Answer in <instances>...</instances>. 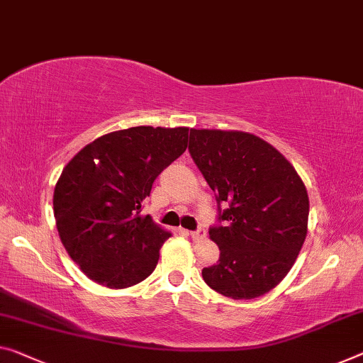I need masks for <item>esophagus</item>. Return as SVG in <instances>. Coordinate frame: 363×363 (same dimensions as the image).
Returning a JSON list of instances; mask_svg holds the SVG:
<instances>
[{"label":"esophagus","instance_id":"obj_1","mask_svg":"<svg viewBox=\"0 0 363 363\" xmlns=\"http://www.w3.org/2000/svg\"><path fill=\"white\" fill-rule=\"evenodd\" d=\"M189 237H191L193 240H201V238H204V237H206V228H204V227H198L196 230L189 232Z\"/></svg>","mask_w":363,"mask_h":363}]
</instances>
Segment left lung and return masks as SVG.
<instances>
[{
	"mask_svg": "<svg viewBox=\"0 0 363 363\" xmlns=\"http://www.w3.org/2000/svg\"><path fill=\"white\" fill-rule=\"evenodd\" d=\"M188 150L217 201L209 235L220 258L204 267V282L235 300L264 295L291 271L305 242L303 182L279 150L250 133L189 130Z\"/></svg>",
	"mask_w": 363,
	"mask_h": 363,
	"instance_id": "left-lung-1",
	"label": "left lung"
}]
</instances>
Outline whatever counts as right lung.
Listing matches in <instances>:
<instances>
[{"mask_svg":"<svg viewBox=\"0 0 363 363\" xmlns=\"http://www.w3.org/2000/svg\"><path fill=\"white\" fill-rule=\"evenodd\" d=\"M186 143L188 128L135 126L96 139L65 167L55 219L61 243L89 279L125 289L155 269L170 233L141 216L143 201Z\"/></svg>","mask_w":363,"mask_h":363,"instance_id":"1","label":"right lung"}]
</instances>
